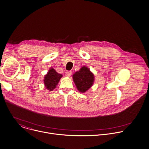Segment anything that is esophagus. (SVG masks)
<instances>
[{
	"instance_id": "obj_1",
	"label": "esophagus",
	"mask_w": 149,
	"mask_h": 149,
	"mask_svg": "<svg viewBox=\"0 0 149 149\" xmlns=\"http://www.w3.org/2000/svg\"><path fill=\"white\" fill-rule=\"evenodd\" d=\"M72 75V71H67L65 72V75L67 77H71Z\"/></svg>"
}]
</instances>
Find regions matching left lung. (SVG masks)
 I'll return each mask as SVG.
<instances>
[{
  "label": "left lung",
  "mask_w": 149,
  "mask_h": 149,
  "mask_svg": "<svg viewBox=\"0 0 149 149\" xmlns=\"http://www.w3.org/2000/svg\"><path fill=\"white\" fill-rule=\"evenodd\" d=\"M72 78L77 90L84 93L93 86L95 78L94 74L87 67L83 66L73 74Z\"/></svg>",
  "instance_id": "left-lung-1"
}]
</instances>
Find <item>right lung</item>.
I'll return each mask as SVG.
<instances>
[{
    "mask_svg": "<svg viewBox=\"0 0 149 149\" xmlns=\"http://www.w3.org/2000/svg\"><path fill=\"white\" fill-rule=\"evenodd\" d=\"M62 76V74H59L56 72L54 68H50L44 78L45 87L50 91H53V90L56 87V86Z\"/></svg>",
    "mask_w": 149,
    "mask_h": 149,
    "instance_id": "1",
    "label": "right lung"
}]
</instances>
